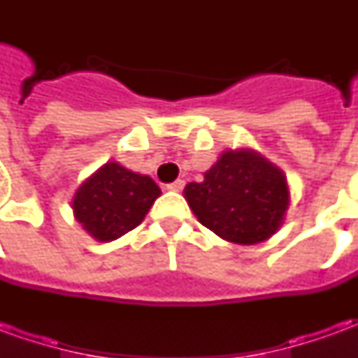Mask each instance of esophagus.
<instances>
[{
    "mask_svg": "<svg viewBox=\"0 0 358 358\" xmlns=\"http://www.w3.org/2000/svg\"><path fill=\"white\" fill-rule=\"evenodd\" d=\"M184 186H186V182L184 180H176V182H172V184H169V189H172V192H182L184 189Z\"/></svg>",
    "mask_w": 358,
    "mask_h": 358,
    "instance_id": "1",
    "label": "esophagus"
}]
</instances>
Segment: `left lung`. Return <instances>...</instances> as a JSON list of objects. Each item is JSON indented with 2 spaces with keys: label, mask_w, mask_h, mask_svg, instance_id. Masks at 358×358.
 <instances>
[{
  "label": "left lung",
  "mask_w": 358,
  "mask_h": 358,
  "mask_svg": "<svg viewBox=\"0 0 358 358\" xmlns=\"http://www.w3.org/2000/svg\"><path fill=\"white\" fill-rule=\"evenodd\" d=\"M203 226L222 240L253 245L276 232L289 205L282 171L251 151H226L203 182L184 189Z\"/></svg>",
  "instance_id": "1"
}]
</instances>
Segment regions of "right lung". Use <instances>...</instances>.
I'll return each mask as SVG.
<instances>
[{
    "label": "right lung",
    "mask_w": 358,
    "mask_h": 358,
    "mask_svg": "<svg viewBox=\"0 0 358 358\" xmlns=\"http://www.w3.org/2000/svg\"><path fill=\"white\" fill-rule=\"evenodd\" d=\"M159 195L149 176L107 163L78 187L74 217L95 240L113 241L140 224Z\"/></svg>",
    "instance_id": "obj_1"
}]
</instances>
